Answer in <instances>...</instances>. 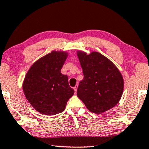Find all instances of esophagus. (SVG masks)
<instances>
[{
	"label": "esophagus",
	"mask_w": 149,
	"mask_h": 149,
	"mask_svg": "<svg viewBox=\"0 0 149 149\" xmlns=\"http://www.w3.org/2000/svg\"><path fill=\"white\" fill-rule=\"evenodd\" d=\"M77 88H78V86H77V85H76V86L74 87V90L75 92H77Z\"/></svg>",
	"instance_id": "esophagus-1"
}]
</instances>
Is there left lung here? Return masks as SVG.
I'll return each instance as SVG.
<instances>
[{
	"instance_id": "obj_1",
	"label": "left lung",
	"mask_w": 149,
	"mask_h": 149,
	"mask_svg": "<svg viewBox=\"0 0 149 149\" xmlns=\"http://www.w3.org/2000/svg\"><path fill=\"white\" fill-rule=\"evenodd\" d=\"M77 55L84 74V79L77 89V96L95 113H101L114 107L124 88V81L118 69L97 52L87 55L78 51Z\"/></svg>"
}]
</instances>
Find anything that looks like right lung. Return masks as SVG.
Segmentation results:
<instances>
[{
    "label": "right lung",
    "instance_id": "1",
    "mask_svg": "<svg viewBox=\"0 0 149 149\" xmlns=\"http://www.w3.org/2000/svg\"><path fill=\"white\" fill-rule=\"evenodd\" d=\"M68 53L52 51L30 68L23 83V91L31 105L40 113L55 115L65 109L74 94L68 77L61 73Z\"/></svg>",
    "mask_w": 149,
    "mask_h": 149
}]
</instances>
